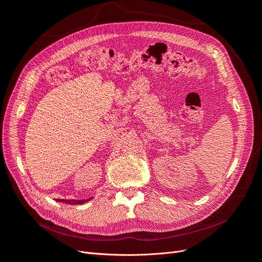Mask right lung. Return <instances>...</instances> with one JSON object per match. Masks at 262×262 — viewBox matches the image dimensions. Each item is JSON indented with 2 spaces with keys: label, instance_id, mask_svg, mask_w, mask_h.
<instances>
[{
  "label": "right lung",
  "instance_id": "1",
  "mask_svg": "<svg viewBox=\"0 0 262 262\" xmlns=\"http://www.w3.org/2000/svg\"><path fill=\"white\" fill-rule=\"evenodd\" d=\"M90 200V199H89ZM57 201H60V202H66V203H70V204H81V203H84V202H86L87 200H72V201H70V200H63V199H59V200H57Z\"/></svg>",
  "mask_w": 262,
  "mask_h": 262
}]
</instances>
